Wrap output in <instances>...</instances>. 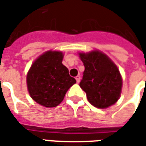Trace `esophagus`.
I'll return each instance as SVG.
<instances>
[{"mask_svg": "<svg viewBox=\"0 0 146 146\" xmlns=\"http://www.w3.org/2000/svg\"><path fill=\"white\" fill-rule=\"evenodd\" d=\"M75 79H76V82H77V83H79V82H80V76H76V77H75Z\"/></svg>", "mask_w": 146, "mask_h": 146, "instance_id": "1", "label": "esophagus"}]
</instances>
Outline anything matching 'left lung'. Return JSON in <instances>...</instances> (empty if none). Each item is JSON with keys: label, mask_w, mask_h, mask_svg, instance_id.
<instances>
[{"label": "left lung", "mask_w": 146, "mask_h": 146, "mask_svg": "<svg viewBox=\"0 0 146 146\" xmlns=\"http://www.w3.org/2000/svg\"><path fill=\"white\" fill-rule=\"evenodd\" d=\"M84 71L80 87L88 100L98 108L115 104L120 97L123 80L118 67L105 54L99 50L79 53Z\"/></svg>", "instance_id": "obj_1"}]
</instances>
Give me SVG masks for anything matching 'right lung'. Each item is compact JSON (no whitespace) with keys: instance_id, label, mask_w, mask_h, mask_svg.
Returning a JSON list of instances; mask_svg holds the SVG:
<instances>
[{"instance_id":"right-lung-1","label":"right lung","mask_w":146,"mask_h":146,"mask_svg":"<svg viewBox=\"0 0 146 146\" xmlns=\"http://www.w3.org/2000/svg\"><path fill=\"white\" fill-rule=\"evenodd\" d=\"M62 52H45L33 62L27 74L31 97L46 108L60 104L66 92L76 83L62 64Z\"/></svg>"}]
</instances>
